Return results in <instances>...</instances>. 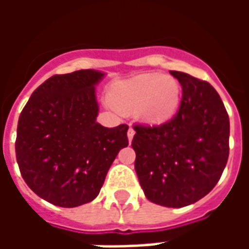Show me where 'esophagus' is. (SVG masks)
Returning a JSON list of instances; mask_svg holds the SVG:
<instances>
[{"mask_svg":"<svg viewBox=\"0 0 249 249\" xmlns=\"http://www.w3.org/2000/svg\"><path fill=\"white\" fill-rule=\"evenodd\" d=\"M133 136H135V129H133V128H129V129H128V140H129V142L133 140Z\"/></svg>","mask_w":249,"mask_h":249,"instance_id":"1","label":"esophagus"}]
</instances>
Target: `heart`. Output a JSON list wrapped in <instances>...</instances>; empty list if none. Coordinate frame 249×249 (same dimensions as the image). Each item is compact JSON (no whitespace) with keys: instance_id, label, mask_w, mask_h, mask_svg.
<instances>
[{"instance_id":"obj_1","label":"heart","mask_w":249,"mask_h":249,"mask_svg":"<svg viewBox=\"0 0 249 249\" xmlns=\"http://www.w3.org/2000/svg\"><path fill=\"white\" fill-rule=\"evenodd\" d=\"M181 88L176 78L161 73L141 74L114 88L107 105L120 113L123 109H135L137 117L148 124H162L176 113Z\"/></svg>"}]
</instances>
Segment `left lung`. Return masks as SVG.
<instances>
[{"instance_id":"obj_1","label":"left lung","mask_w":249,"mask_h":249,"mask_svg":"<svg viewBox=\"0 0 249 249\" xmlns=\"http://www.w3.org/2000/svg\"><path fill=\"white\" fill-rule=\"evenodd\" d=\"M183 88L176 116L159 126L135 125V169L145 197L181 208L208 195L230 155V117L207 81L169 71Z\"/></svg>"}]
</instances>
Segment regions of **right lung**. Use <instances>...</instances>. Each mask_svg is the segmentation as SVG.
Instances as JSON below:
<instances>
[{
  "mask_svg": "<svg viewBox=\"0 0 249 249\" xmlns=\"http://www.w3.org/2000/svg\"><path fill=\"white\" fill-rule=\"evenodd\" d=\"M105 73L57 74L36 89L19 114L16 157L22 178L49 203L73 208L97 197L128 125L98 124L96 85Z\"/></svg>",
  "mask_w": 249,
  "mask_h": 249,
  "instance_id": "1",
  "label": "right lung"
}]
</instances>
